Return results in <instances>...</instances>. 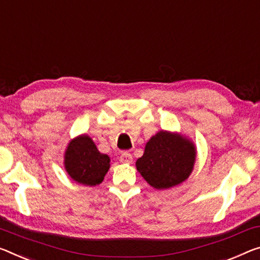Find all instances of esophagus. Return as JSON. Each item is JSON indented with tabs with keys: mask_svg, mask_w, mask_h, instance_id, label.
Returning <instances> with one entry per match:
<instances>
[{
	"mask_svg": "<svg viewBox=\"0 0 260 260\" xmlns=\"http://www.w3.org/2000/svg\"><path fill=\"white\" fill-rule=\"evenodd\" d=\"M119 159H120L121 163L131 164L132 162H133V156H132V154H129L128 151H125V152H122V154L120 155V157H119Z\"/></svg>",
	"mask_w": 260,
	"mask_h": 260,
	"instance_id": "obj_1",
	"label": "esophagus"
}]
</instances>
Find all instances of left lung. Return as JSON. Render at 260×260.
I'll list each match as a JSON object with an SVG mask.
<instances>
[{"instance_id":"1","label":"left lung","mask_w":260,"mask_h":260,"mask_svg":"<svg viewBox=\"0 0 260 260\" xmlns=\"http://www.w3.org/2000/svg\"><path fill=\"white\" fill-rule=\"evenodd\" d=\"M196 156V147L187 138L160 131L147 142L145 152L135 166L150 186L164 189L188 178Z\"/></svg>"}]
</instances>
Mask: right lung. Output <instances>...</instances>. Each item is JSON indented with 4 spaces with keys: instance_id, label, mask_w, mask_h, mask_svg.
Listing matches in <instances>:
<instances>
[{
    "instance_id": "right-lung-1",
    "label": "right lung",
    "mask_w": 260,
    "mask_h": 260,
    "mask_svg": "<svg viewBox=\"0 0 260 260\" xmlns=\"http://www.w3.org/2000/svg\"><path fill=\"white\" fill-rule=\"evenodd\" d=\"M64 168L76 183L94 186L103 182L110 169V157L98 151L88 135L69 142L64 154Z\"/></svg>"
}]
</instances>
